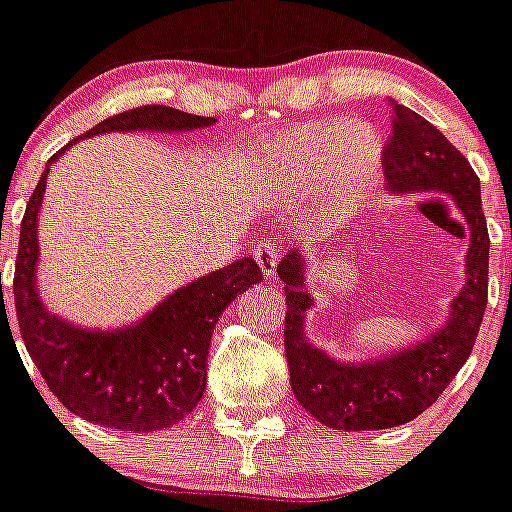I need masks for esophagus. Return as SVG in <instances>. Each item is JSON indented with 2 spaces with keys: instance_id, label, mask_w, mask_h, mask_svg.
Returning <instances> with one entry per match:
<instances>
[{
  "instance_id": "1",
  "label": "esophagus",
  "mask_w": 512,
  "mask_h": 512,
  "mask_svg": "<svg viewBox=\"0 0 512 512\" xmlns=\"http://www.w3.org/2000/svg\"><path fill=\"white\" fill-rule=\"evenodd\" d=\"M255 260H257V265H260L262 275L270 277V280H275L277 265H280V255H277V250H275V242L265 240L262 245H257Z\"/></svg>"
}]
</instances>
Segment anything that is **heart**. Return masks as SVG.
I'll list each match as a JSON object with an SVG mask.
<instances>
[{
	"label": "heart",
	"mask_w": 512,
	"mask_h": 512,
	"mask_svg": "<svg viewBox=\"0 0 512 512\" xmlns=\"http://www.w3.org/2000/svg\"><path fill=\"white\" fill-rule=\"evenodd\" d=\"M379 136L366 123L319 121L282 133L265 151L270 185L292 198L327 188L334 208L364 203L381 173Z\"/></svg>",
	"instance_id": "heart-1"
}]
</instances>
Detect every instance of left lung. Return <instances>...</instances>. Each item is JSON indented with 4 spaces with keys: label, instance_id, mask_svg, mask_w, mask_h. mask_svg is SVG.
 Segmentation results:
<instances>
[{
    "label": "left lung",
    "instance_id": "obj_1",
    "mask_svg": "<svg viewBox=\"0 0 512 512\" xmlns=\"http://www.w3.org/2000/svg\"><path fill=\"white\" fill-rule=\"evenodd\" d=\"M394 136L384 148L391 195L441 193L468 227L466 285L453 297L446 322L421 342L366 361H342L314 347L304 324L314 307L307 292V255L292 250L277 272L285 282V352L289 384L304 411L339 431H379L414 421L446 391L476 344L488 302V225L480 180L471 163L433 123L389 101Z\"/></svg>",
    "mask_w": 512,
    "mask_h": 512
}]
</instances>
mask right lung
Returning <instances> with one entry per match:
<instances>
[{"instance_id": "add662e5", "label": "right lung", "mask_w": 512, "mask_h": 512, "mask_svg": "<svg viewBox=\"0 0 512 512\" xmlns=\"http://www.w3.org/2000/svg\"><path fill=\"white\" fill-rule=\"evenodd\" d=\"M213 123L215 118L170 106H141L106 118L76 141L101 133H185ZM76 141L49 158L24 213L14 270L19 332L46 386L71 414L118 431H160L188 416L203 399L218 317L237 294L262 280V272L252 257H242L173 289L151 312L116 329L81 327L51 312L36 280L39 213L51 163Z\"/></svg>"}]
</instances>
